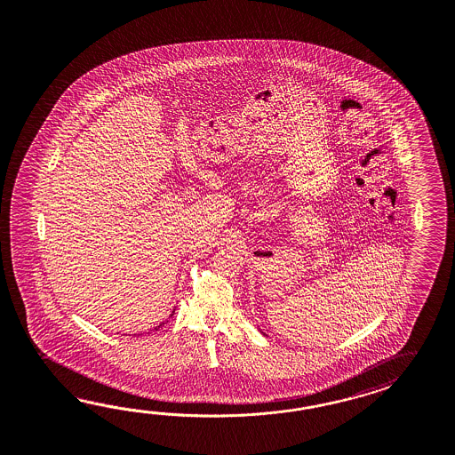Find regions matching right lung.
Segmentation results:
<instances>
[{
  "label": "right lung",
  "instance_id": "right-lung-1",
  "mask_svg": "<svg viewBox=\"0 0 455 455\" xmlns=\"http://www.w3.org/2000/svg\"><path fill=\"white\" fill-rule=\"evenodd\" d=\"M174 312H176V309L172 310V314H171V317H172V315H174ZM161 325H163V323H161ZM161 325H157V327H155V331H157V329H159V327H161Z\"/></svg>",
  "mask_w": 455,
  "mask_h": 455
}]
</instances>
